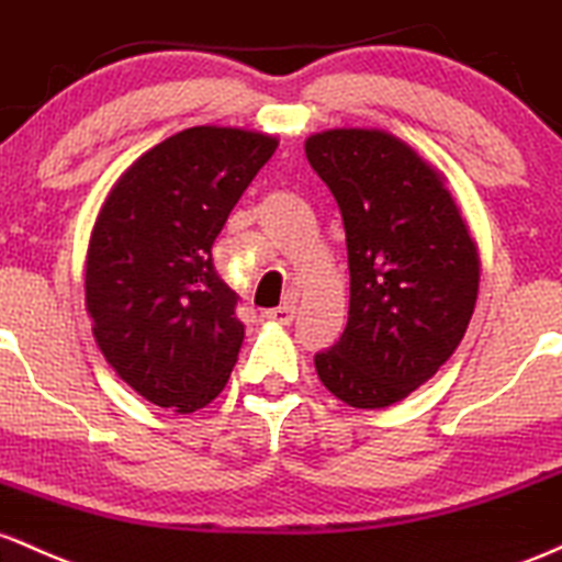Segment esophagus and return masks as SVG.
<instances>
[{"instance_id":"obj_1","label":"esophagus","mask_w":562,"mask_h":562,"mask_svg":"<svg viewBox=\"0 0 562 562\" xmlns=\"http://www.w3.org/2000/svg\"><path fill=\"white\" fill-rule=\"evenodd\" d=\"M268 321H276V324H292L294 318V305L292 302H283L279 307H270V311L262 313Z\"/></svg>"}]
</instances>
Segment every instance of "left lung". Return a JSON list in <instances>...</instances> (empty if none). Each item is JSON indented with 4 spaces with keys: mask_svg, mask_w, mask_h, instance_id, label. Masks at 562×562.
Returning <instances> with one entry per match:
<instances>
[{
    "mask_svg": "<svg viewBox=\"0 0 562 562\" xmlns=\"http://www.w3.org/2000/svg\"><path fill=\"white\" fill-rule=\"evenodd\" d=\"M305 154L345 225L350 313L315 352L329 393L384 408L425 384L462 342L477 300V251L443 180L380 130H329Z\"/></svg>",
    "mask_w": 562,
    "mask_h": 562,
    "instance_id": "8db88e82",
    "label": "left lung"
}]
</instances>
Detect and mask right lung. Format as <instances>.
<instances>
[{
  "instance_id": "obj_1",
  "label": "right lung",
  "mask_w": 562,
  "mask_h": 562,
  "mask_svg": "<svg viewBox=\"0 0 562 562\" xmlns=\"http://www.w3.org/2000/svg\"><path fill=\"white\" fill-rule=\"evenodd\" d=\"M276 137L191 127L143 154L105 201L87 255V311L116 374L145 401L191 414L228 382L244 324L212 244Z\"/></svg>"
}]
</instances>
